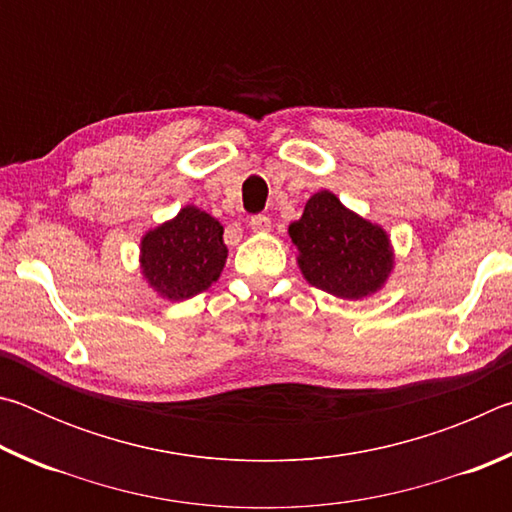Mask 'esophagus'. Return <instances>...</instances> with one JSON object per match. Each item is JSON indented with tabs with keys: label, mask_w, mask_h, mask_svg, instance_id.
Segmentation results:
<instances>
[{
	"label": "esophagus",
	"mask_w": 512,
	"mask_h": 512,
	"mask_svg": "<svg viewBox=\"0 0 512 512\" xmlns=\"http://www.w3.org/2000/svg\"><path fill=\"white\" fill-rule=\"evenodd\" d=\"M250 230H253L255 235H264V232L271 230V219H268V216H264V214L253 216V219H250Z\"/></svg>",
	"instance_id": "34e87169"
}]
</instances>
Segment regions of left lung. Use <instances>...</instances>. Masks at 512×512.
Listing matches in <instances>:
<instances>
[{
    "instance_id": "obj_1",
    "label": "left lung",
    "mask_w": 512,
    "mask_h": 512,
    "mask_svg": "<svg viewBox=\"0 0 512 512\" xmlns=\"http://www.w3.org/2000/svg\"><path fill=\"white\" fill-rule=\"evenodd\" d=\"M296 262L305 280L343 300H363L386 287L395 250L379 223L363 219L329 189L309 198L305 212L289 225Z\"/></svg>"
}]
</instances>
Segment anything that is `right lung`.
<instances>
[{"label": "right lung", "mask_w": 512, "mask_h": 512, "mask_svg": "<svg viewBox=\"0 0 512 512\" xmlns=\"http://www.w3.org/2000/svg\"><path fill=\"white\" fill-rule=\"evenodd\" d=\"M225 259L223 225L196 205H185L140 239L144 282L169 302H183L210 289L221 277Z\"/></svg>", "instance_id": "1"}]
</instances>
